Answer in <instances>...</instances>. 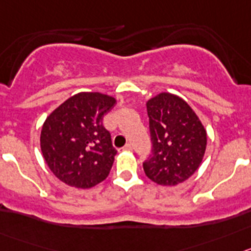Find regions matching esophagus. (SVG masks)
<instances>
[{
    "label": "esophagus",
    "mask_w": 251,
    "mask_h": 251,
    "mask_svg": "<svg viewBox=\"0 0 251 251\" xmlns=\"http://www.w3.org/2000/svg\"><path fill=\"white\" fill-rule=\"evenodd\" d=\"M124 150L131 151V150H132V145H131V144H126V145L124 146Z\"/></svg>",
    "instance_id": "esophagus-1"
}]
</instances>
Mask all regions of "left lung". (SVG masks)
Segmentation results:
<instances>
[{
  "label": "left lung",
  "mask_w": 251,
  "mask_h": 251,
  "mask_svg": "<svg viewBox=\"0 0 251 251\" xmlns=\"http://www.w3.org/2000/svg\"><path fill=\"white\" fill-rule=\"evenodd\" d=\"M151 153L142 162L149 179L164 186L185 181L198 170L206 149V131L182 99L162 92L146 103Z\"/></svg>",
  "instance_id": "left-lung-1"
}]
</instances>
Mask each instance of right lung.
I'll list each match as a JSON object with an SVG mask.
<instances>
[{
	"label": "right lung",
	"instance_id": "1",
	"mask_svg": "<svg viewBox=\"0 0 251 251\" xmlns=\"http://www.w3.org/2000/svg\"><path fill=\"white\" fill-rule=\"evenodd\" d=\"M116 100L99 92H80L45 121L41 150L56 177L70 186L89 189L107 177L116 149L102 125Z\"/></svg>",
	"mask_w": 251,
	"mask_h": 251
}]
</instances>
